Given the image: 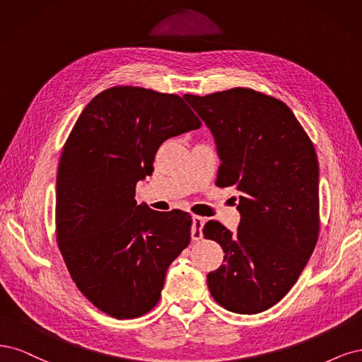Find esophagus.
I'll return each instance as SVG.
<instances>
[{
	"label": "esophagus",
	"instance_id": "obj_1",
	"mask_svg": "<svg viewBox=\"0 0 362 362\" xmlns=\"http://www.w3.org/2000/svg\"><path fill=\"white\" fill-rule=\"evenodd\" d=\"M203 226H204V218L192 215V228H191L192 240H200L203 238Z\"/></svg>",
	"mask_w": 362,
	"mask_h": 362
}]
</instances>
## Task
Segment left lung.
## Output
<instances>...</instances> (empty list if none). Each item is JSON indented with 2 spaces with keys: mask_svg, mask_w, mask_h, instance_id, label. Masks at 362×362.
I'll return each mask as SVG.
<instances>
[{
  "mask_svg": "<svg viewBox=\"0 0 362 362\" xmlns=\"http://www.w3.org/2000/svg\"><path fill=\"white\" fill-rule=\"evenodd\" d=\"M212 131L221 165L216 186L239 192L240 224L203 228L224 250V264L207 274L221 307L257 314L295 286L320 228L319 162L308 134L284 102L252 88L185 95Z\"/></svg>",
  "mask_w": 362,
  "mask_h": 362,
  "instance_id": "8db88e82",
  "label": "left lung"
}]
</instances>
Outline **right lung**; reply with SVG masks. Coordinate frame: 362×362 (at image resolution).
I'll use <instances>...</instances> for the list:
<instances>
[{"label":"right lung","instance_id":"right-lung-1","mask_svg":"<svg viewBox=\"0 0 362 362\" xmlns=\"http://www.w3.org/2000/svg\"><path fill=\"white\" fill-rule=\"evenodd\" d=\"M202 122L183 98L115 86L93 98L62 150L57 170V243L74 283L115 319L155 308L171 262L191 240V215L136 204L165 139Z\"/></svg>","mask_w":362,"mask_h":362}]
</instances>
